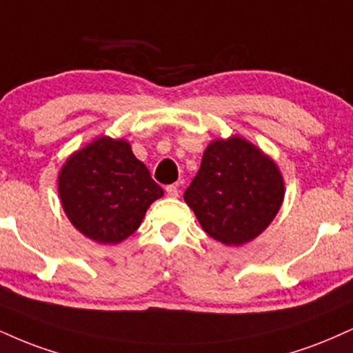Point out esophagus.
Here are the masks:
<instances>
[{"mask_svg":"<svg viewBox=\"0 0 353 353\" xmlns=\"http://www.w3.org/2000/svg\"><path fill=\"white\" fill-rule=\"evenodd\" d=\"M165 194H168V197H177L179 195V188H177V184H171L165 188Z\"/></svg>","mask_w":353,"mask_h":353,"instance_id":"obj_1","label":"esophagus"}]
</instances>
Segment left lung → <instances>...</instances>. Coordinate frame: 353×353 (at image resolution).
<instances>
[{
    "mask_svg": "<svg viewBox=\"0 0 353 353\" xmlns=\"http://www.w3.org/2000/svg\"><path fill=\"white\" fill-rule=\"evenodd\" d=\"M284 181L270 156L240 136L214 139L184 192L203 232L223 245L256 239L281 209Z\"/></svg>",
    "mask_w": 353,
    "mask_h": 353,
    "instance_id": "obj_1",
    "label": "left lung"
}]
</instances>
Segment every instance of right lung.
Returning <instances> with one entry per match:
<instances>
[{"instance_id": "obj_1", "label": "right lung", "mask_w": 353, "mask_h": 353, "mask_svg": "<svg viewBox=\"0 0 353 353\" xmlns=\"http://www.w3.org/2000/svg\"><path fill=\"white\" fill-rule=\"evenodd\" d=\"M59 197L70 223L97 243L114 245L138 230L161 185L125 139L100 136L59 172Z\"/></svg>"}]
</instances>
